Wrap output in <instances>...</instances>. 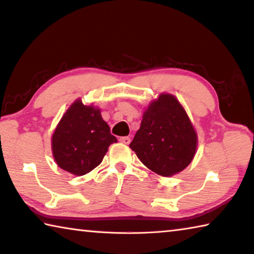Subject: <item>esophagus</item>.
Segmentation results:
<instances>
[{"mask_svg":"<svg viewBox=\"0 0 254 254\" xmlns=\"http://www.w3.org/2000/svg\"><path fill=\"white\" fill-rule=\"evenodd\" d=\"M119 140H120V142H122L124 144H128V143L131 142L130 136H121Z\"/></svg>","mask_w":254,"mask_h":254,"instance_id":"34e87169","label":"esophagus"}]
</instances>
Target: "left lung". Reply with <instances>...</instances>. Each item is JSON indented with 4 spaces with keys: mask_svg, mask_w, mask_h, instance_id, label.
<instances>
[{
    "mask_svg": "<svg viewBox=\"0 0 254 254\" xmlns=\"http://www.w3.org/2000/svg\"><path fill=\"white\" fill-rule=\"evenodd\" d=\"M197 135L184 107L161 94L144 112L130 148L150 170L169 177L184 170L195 156Z\"/></svg>",
    "mask_w": 254,
    "mask_h": 254,
    "instance_id": "8db88e82",
    "label": "left lung"
}]
</instances>
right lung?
Masks as SVG:
<instances>
[{
	"label": "right lung",
	"mask_w": 254,
	"mask_h": 254,
	"mask_svg": "<svg viewBox=\"0 0 254 254\" xmlns=\"http://www.w3.org/2000/svg\"><path fill=\"white\" fill-rule=\"evenodd\" d=\"M54 158L60 168L83 176L100 165L112 143L118 142L94 106L76 101L60 120L51 139Z\"/></svg>",
	"instance_id": "right-lung-1"
}]
</instances>
